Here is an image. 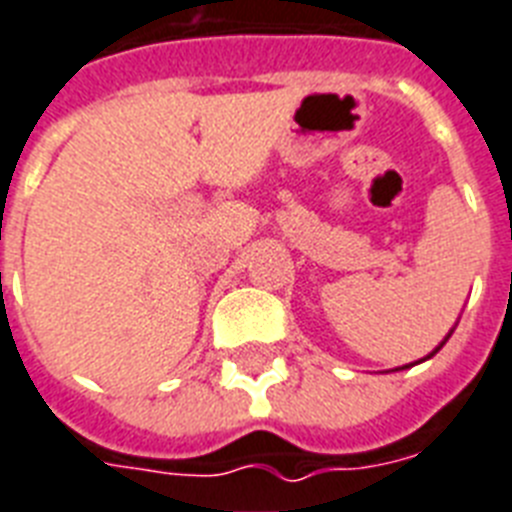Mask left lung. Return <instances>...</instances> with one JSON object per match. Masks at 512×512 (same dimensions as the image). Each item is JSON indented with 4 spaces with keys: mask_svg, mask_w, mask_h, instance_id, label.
Listing matches in <instances>:
<instances>
[{
    "mask_svg": "<svg viewBox=\"0 0 512 512\" xmlns=\"http://www.w3.org/2000/svg\"><path fill=\"white\" fill-rule=\"evenodd\" d=\"M450 336H452V331H450V334H447V336H444V342H447V339H450ZM444 342H442V344H439V347H436V350H434V352H429V355H426V357H423V360H429V357H434V355H436V352H439V350H442V347H444ZM423 360H418V363H423ZM418 363H410V365H402V368H394V371H405V368H413V365H418Z\"/></svg>",
    "mask_w": 512,
    "mask_h": 512,
    "instance_id": "1",
    "label": "left lung"
}]
</instances>
